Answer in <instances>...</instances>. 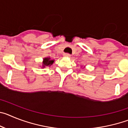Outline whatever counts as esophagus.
Segmentation results:
<instances>
[{
    "mask_svg": "<svg viewBox=\"0 0 128 128\" xmlns=\"http://www.w3.org/2000/svg\"><path fill=\"white\" fill-rule=\"evenodd\" d=\"M70 54H67V53H66V54H64V55H63V56H64V57H67V58H70Z\"/></svg>",
    "mask_w": 128,
    "mask_h": 128,
    "instance_id": "34e87169",
    "label": "esophagus"
}]
</instances>
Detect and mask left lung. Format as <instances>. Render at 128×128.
<instances>
[{"mask_svg":"<svg viewBox=\"0 0 128 128\" xmlns=\"http://www.w3.org/2000/svg\"><path fill=\"white\" fill-rule=\"evenodd\" d=\"M84 67H85V66H84V67H83V68H84Z\"/></svg>","mask_w":128,"mask_h":128,"instance_id":"1","label":"left lung"}]
</instances>
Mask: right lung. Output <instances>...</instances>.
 <instances>
[{
	"label": "right lung",
	"mask_w": 128,
	"mask_h": 128,
	"mask_svg": "<svg viewBox=\"0 0 128 128\" xmlns=\"http://www.w3.org/2000/svg\"><path fill=\"white\" fill-rule=\"evenodd\" d=\"M54 62V60H51L50 59V57H46L44 58L43 59V62L42 63L41 68H44L45 67H47V66H51L53 64Z\"/></svg>",
	"instance_id": "1"
}]
</instances>
